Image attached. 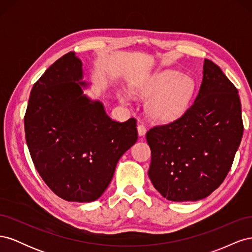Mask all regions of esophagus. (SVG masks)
Segmentation results:
<instances>
[{"label":"esophagus","mask_w":252,"mask_h":252,"mask_svg":"<svg viewBox=\"0 0 252 252\" xmlns=\"http://www.w3.org/2000/svg\"><path fill=\"white\" fill-rule=\"evenodd\" d=\"M146 131H147V129L143 124L138 125V133L140 136H144L145 134H146Z\"/></svg>","instance_id":"34e87169"}]
</instances>
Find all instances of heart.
I'll return each instance as SVG.
<instances>
[{"label":"heart","instance_id":"1","mask_svg":"<svg viewBox=\"0 0 252 252\" xmlns=\"http://www.w3.org/2000/svg\"><path fill=\"white\" fill-rule=\"evenodd\" d=\"M194 81L178 71H164L150 78L141 88L143 95H153L146 104L151 119L172 122L184 116L194 94Z\"/></svg>","mask_w":252,"mask_h":252}]
</instances>
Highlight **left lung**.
Returning a JSON list of instances; mask_svg holds the SVG:
<instances>
[{"label":"left lung","mask_w":252,"mask_h":252,"mask_svg":"<svg viewBox=\"0 0 252 252\" xmlns=\"http://www.w3.org/2000/svg\"><path fill=\"white\" fill-rule=\"evenodd\" d=\"M243 130L238 89L218 65L204 60L199 94L184 116L146 133L151 183L173 202L208 196L229 172Z\"/></svg>","instance_id":"left-lung-1"}]
</instances>
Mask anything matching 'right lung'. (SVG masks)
Returning <instances> with one entry per match:
<instances>
[{
    "instance_id": "right-lung-1",
    "label": "right lung",
    "mask_w": 252,
    "mask_h": 252,
    "mask_svg": "<svg viewBox=\"0 0 252 252\" xmlns=\"http://www.w3.org/2000/svg\"><path fill=\"white\" fill-rule=\"evenodd\" d=\"M81 60L68 52L35 82L24 118L35 169L58 196L94 202L112 180L120 158L138 140L136 121L111 120L103 103L83 94Z\"/></svg>"
}]
</instances>
